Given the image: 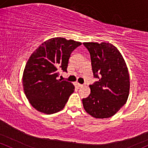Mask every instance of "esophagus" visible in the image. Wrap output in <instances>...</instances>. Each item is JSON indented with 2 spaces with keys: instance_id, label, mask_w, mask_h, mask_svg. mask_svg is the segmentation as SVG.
I'll list each match as a JSON object with an SVG mask.
<instances>
[{
  "instance_id": "obj_1",
  "label": "esophagus",
  "mask_w": 148,
  "mask_h": 148,
  "mask_svg": "<svg viewBox=\"0 0 148 148\" xmlns=\"http://www.w3.org/2000/svg\"><path fill=\"white\" fill-rule=\"evenodd\" d=\"M77 86L79 87V88H80V87H83V86H84V85H83V84H79V83H77Z\"/></svg>"
}]
</instances>
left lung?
I'll list each match as a JSON object with an SVG mask.
<instances>
[{"mask_svg":"<svg viewBox=\"0 0 148 148\" xmlns=\"http://www.w3.org/2000/svg\"><path fill=\"white\" fill-rule=\"evenodd\" d=\"M89 51L94 78L98 82L90 85V93L83 98L87 113L95 118L113 116L126 103L130 82L128 68L122 56L112 44L84 43Z\"/></svg>","mask_w":148,"mask_h":148,"instance_id":"1","label":"left lung"}]
</instances>
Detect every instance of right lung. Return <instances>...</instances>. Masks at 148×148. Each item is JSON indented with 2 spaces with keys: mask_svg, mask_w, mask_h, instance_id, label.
<instances>
[{
  "mask_svg": "<svg viewBox=\"0 0 148 148\" xmlns=\"http://www.w3.org/2000/svg\"><path fill=\"white\" fill-rule=\"evenodd\" d=\"M81 45L58 37L46 40L32 53L24 68L22 84L26 97L36 110L50 114L64 108L74 86L57 77L59 71H67L71 53Z\"/></svg>",
  "mask_w": 148,
  "mask_h": 148,
  "instance_id": "right-lung-1",
  "label": "right lung"
}]
</instances>
